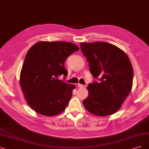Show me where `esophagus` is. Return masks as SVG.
Instances as JSON below:
<instances>
[{"instance_id":"34e87169","label":"esophagus","mask_w":149,"mask_h":149,"mask_svg":"<svg viewBox=\"0 0 149 149\" xmlns=\"http://www.w3.org/2000/svg\"><path fill=\"white\" fill-rule=\"evenodd\" d=\"M86 86L85 85H81V84H78V87H79V88H84V87H85Z\"/></svg>"}]
</instances>
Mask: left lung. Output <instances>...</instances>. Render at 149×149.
<instances>
[{
	"mask_svg": "<svg viewBox=\"0 0 149 149\" xmlns=\"http://www.w3.org/2000/svg\"><path fill=\"white\" fill-rule=\"evenodd\" d=\"M80 49L97 81L88 86L85 108L97 116L115 113L131 91L133 69L125 53L104 42L81 43Z\"/></svg>",
	"mask_w": 149,
	"mask_h": 149,
	"instance_id": "1",
	"label": "left lung"
}]
</instances>
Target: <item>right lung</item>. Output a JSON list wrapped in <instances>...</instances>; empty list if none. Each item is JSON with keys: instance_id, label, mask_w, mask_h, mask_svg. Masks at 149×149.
<instances>
[{"instance_id": "1", "label": "right lung", "mask_w": 149, "mask_h": 149, "mask_svg": "<svg viewBox=\"0 0 149 149\" xmlns=\"http://www.w3.org/2000/svg\"><path fill=\"white\" fill-rule=\"evenodd\" d=\"M78 50L70 42H39L27 52L19 83L27 102L36 112L54 116L68 106L75 85L59 77L68 75L65 61Z\"/></svg>"}]
</instances>
